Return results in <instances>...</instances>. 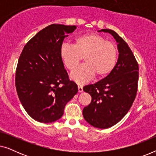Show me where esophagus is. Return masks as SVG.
Segmentation results:
<instances>
[{
	"label": "esophagus",
	"instance_id": "34e87169",
	"mask_svg": "<svg viewBox=\"0 0 156 156\" xmlns=\"http://www.w3.org/2000/svg\"><path fill=\"white\" fill-rule=\"evenodd\" d=\"M78 91L80 93L82 92V91H83V87L81 86V85H79V86H78Z\"/></svg>",
	"mask_w": 156,
	"mask_h": 156
}]
</instances>
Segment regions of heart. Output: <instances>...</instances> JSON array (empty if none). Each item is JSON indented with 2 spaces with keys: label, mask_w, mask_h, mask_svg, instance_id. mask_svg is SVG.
Segmentation results:
<instances>
[{
  "label": "heart",
  "mask_w": 156,
  "mask_h": 156,
  "mask_svg": "<svg viewBox=\"0 0 156 156\" xmlns=\"http://www.w3.org/2000/svg\"><path fill=\"white\" fill-rule=\"evenodd\" d=\"M61 58L70 71L77 68L83 57L85 64L72 72L70 78L78 84L108 75L116 65L118 51L115 44L95 33L79 36L74 45L64 44L60 50Z\"/></svg>",
  "instance_id": "heart-1"
}]
</instances>
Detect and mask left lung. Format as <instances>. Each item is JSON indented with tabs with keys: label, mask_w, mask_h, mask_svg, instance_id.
<instances>
[{
	"label": "left lung",
	"mask_w": 156,
	"mask_h": 156,
	"mask_svg": "<svg viewBox=\"0 0 156 156\" xmlns=\"http://www.w3.org/2000/svg\"><path fill=\"white\" fill-rule=\"evenodd\" d=\"M99 32L108 33L117 42L119 58L111 73L83 90L91 97L90 104L83 109V116L89 124L99 129H108L119 122L127 114L138 89V64L128 44L109 29Z\"/></svg>",
	"instance_id": "1"
}]
</instances>
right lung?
I'll return each instance as SVG.
<instances>
[{"label": "right lung", "mask_w": 156, "mask_h": 156, "mask_svg": "<svg viewBox=\"0 0 156 156\" xmlns=\"http://www.w3.org/2000/svg\"><path fill=\"white\" fill-rule=\"evenodd\" d=\"M75 25L52 24L27 42L19 57L16 87L26 112L35 121L52 123L60 119L65 105L77 93L69 80L60 50L67 34Z\"/></svg>", "instance_id": "right-lung-1"}]
</instances>
